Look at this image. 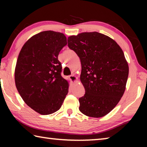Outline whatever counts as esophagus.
Wrapping results in <instances>:
<instances>
[{"instance_id": "1", "label": "esophagus", "mask_w": 147, "mask_h": 147, "mask_svg": "<svg viewBox=\"0 0 147 147\" xmlns=\"http://www.w3.org/2000/svg\"><path fill=\"white\" fill-rule=\"evenodd\" d=\"M69 78H70L72 82H75L77 81V80H78L77 76L74 75V74H71V75L69 76Z\"/></svg>"}]
</instances>
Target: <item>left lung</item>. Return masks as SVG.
I'll return each mask as SVG.
<instances>
[{"label":"left lung","mask_w":147,"mask_h":147,"mask_svg":"<svg viewBox=\"0 0 147 147\" xmlns=\"http://www.w3.org/2000/svg\"><path fill=\"white\" fill-rule=\"evenodd\" d=\"M68 47L80 59V80L85 88L79 109L91 117H102L123 96L129 67L123 50L106 35L83 32L68 38Z\"/></svg>","instance_id":"1"}]
</instances>
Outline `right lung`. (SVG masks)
Here are the masks:
<instances>
[{
    "label": "right lung",
    "mask_w": 147,
    "mask_h": 147,
    "mask_svg": "<svg viewBox=\"0 0 147 147\" xmlns=\"http://www.w3.org/2000/svg\"><path fill=\"white\" fill-rule=\"evenodd\" d=\"M67 44L63 34L39 32L27 41L20 51L15 82L27 105L41 115L59 109L68 93L69 84L61 75L58 54Z\"/></svg>",
    "instance_id": "obj_1"
}]
</instances>
